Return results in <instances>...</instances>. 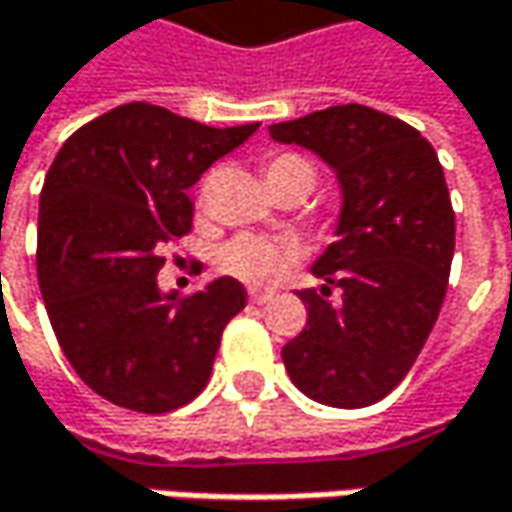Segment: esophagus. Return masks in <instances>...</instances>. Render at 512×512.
<instances>
[{
	"label": "esophagus",
	"mask_w": 512,
	"mask_h": 512,
	"mask_svg": "<svg viewBox=\"0 0 512 512\" xmlns=\"http://www.w3.org/2000/svg\"><path fill=\"white\" fill-rule=\"evenodd\" d=\"M249 299L255 304H266V302H272V293H266V290H252L249 293Z\"/></svg>",
	"instance_id": "esophagus-1"
}]
</instances>
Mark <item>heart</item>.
Here are the masks:
<instances>
[{"instance_id": "heart-1", "label": "heart", "mask_w": 512, "mask_h": 512, "mask_svg": "<svg viewBox=\"0 0 512 512\" xmlns=\"http://www.w3.org/2000/svg\"><path fill=\"white\" fill-rule=\"evenodd\" d=\"M302 172L313 178V166L299 155H275L266 163V178ZM299 249L290 240H263V237H237L219 249V266L228 275H237L249 284H272L296 260Z\"/></svg>"}]
</instances>
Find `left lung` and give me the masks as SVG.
Returning <instances> with one entry per match:
<instances>
[{
	"instance_id": "obj_1",
	"label": "left lung",
	"mask_w": 512,
	"mask_h": 512,
	"mask_svg": "<svg viewBox=\"0 0 512 512\" xmlns=\"http://www.w3.org/2000/svg\"><path fill=\"white\" fill-rule=\"evenodd\" d=\"M269 137L319 155L343 190L337 243L310 266L325 284L299 290L307 325L281 349L287 375L319 404L369 407L410 372L445 299L454 210L440 158L416 128L366 105L278 122Z\"/></svg>"
}]
</instances>
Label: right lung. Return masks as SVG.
<instances>
[{
	"mask_svg": "<svg viewBox=\"0 0 512 512\" xmlns=\"http://www.w3.org/2000/svg\"><path fill=\"white\" fill-rule=\"evenodd\" d=\"M257 122L210 128L149 102L78 128L52 161L37 219V281L78 378L137 413L205 390L222 331L246 307L237 278L178 299L158 287L161 249L193 225L187 190Z\"/></svg>",
	"mask_w": 512,
	"mask_h": 512,
	"instance_id": "add662e5",
	"label": "right lung"
}]
</instances>
